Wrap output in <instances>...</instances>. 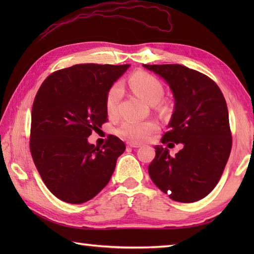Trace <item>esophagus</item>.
I'll return each mask as SVG.
<instances>
[{
    "mask_svg": "<svg viewBox=\"0 0 254 254\" xmlns=\"http://www.w3.org/2000/svg\"><path fill=\"white\" fill-rule=\"evenodd\" d=\"M127 145L130 147H133V148H137V147H139L141 146V144H138V143H134V142H128L127 143Z\"/></svg>",
    "mask_w": 254,
    "mask_h": 254,
    "instance_id": "1",
    "label": "esophagus"
}]
</instances>
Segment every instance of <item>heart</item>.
Here are the masks:
<instances>
[{
    "label": "heart",
    "mask_w": 254,
    "mask_h": 254,
    "mask_svg": "<svg viewBox=\"0 0 254 254\" xmlns=\"http://www.w3.org/2000/svg\"><path fill=\"white\" fill-rule=\"evenodd\" d=\"M128 85L138 98L149 105L158 102L164 96V86L155 76L147 73H136L130 77ZM123 94V86L120 82L113 84L106 97V109L109 115L116 113ZM158 128L157 123L152 120L135 121L127 120L117 128V134L122 138L132 142H143Z\"/></svg>",
    "instance_id": "obj_1"
}]
</instances>
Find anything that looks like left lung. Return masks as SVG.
Here are the masks:
<instances>
[{
    "label": "left lung",
    "mask_w": 254,
    "mask_h": 254,
    "mask_svg": "<svg viewBox=\"0 0 254 254\" xmlns=\"http://www.w3.org/2000/svg\"><path fill=\"white\" fill-rule=\"evenodd\" d=\"M169 85L174 113L161 143H181L175 156L156 145L148 166L150 179L174 201L192 203L216 187L231 150L227 105L218 86L195 69L180 64L147 65Z\"/></svg>",
    "instance_id": "left-lung-1"
}]
</instances>
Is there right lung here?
Instances as JSON below:
<instances>
[{
    "mask_svg": "<svg viewBox=\"0 0 254 254\" xmlns=\"http://www.w3.org/2000/svg\"><path fill=\"white\" fill-rule=\"evenodd\" d=\"M76 64L48 76L31 110L30 152L47 188L69 204H82L104 189L126 145L110 135L102 148L88 142L107 121V93L130 67Z\"/></svg>",
    "mask_w": 254,
    "mask_h": 254,
    "instance_id": "right-lung-1",
    "label": "right lung"
}]
</instances>
